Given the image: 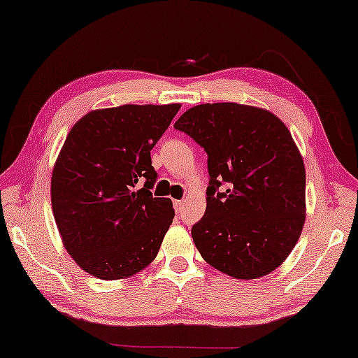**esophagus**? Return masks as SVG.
I'll return each instance as SVG.
<instances>
[{
  "mask_svg": "<svg viewBox=\"0 0 358 358\" xmlns=\"http://www.w3.org/2000/svg\"><path fill=\"white\" fill-rule=\"evenodd\" d=\"M173 206H175V210H177V213H180V210L183 209V206H185V201H180V199L173 201Z\"/></svg>",
  "mask_w": 358,
  "mask_h": 358,
  "instance_id": "esophagus-1",
  "label": "esophagus"
}]
</instances>
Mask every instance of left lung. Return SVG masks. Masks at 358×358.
<instances>
[{"label": "left lung", "instance_id": "left-lung-1", "mask_svg": "<svg viewBox=\"0 0 358 358\" xmlns=\"http://www.w3.org/2000/svg\"><path fill=\"white\" fill-rule=\"evenodd\" d=\"M173 127L208 154V204L191 229L203 259L235 279L273 273L306 213L305 165L290 131L268 110L234 102L196 105Z\"/></svg>", "mask_w": 358, "mask_h": 358}]
</instances>
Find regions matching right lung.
Here are the masks:
<instances>
[{
  "label": "right lung",
  "instance_id": "right-lung-1",
  "mask_svg": "<svg viewBox=\"0 0 358 358\" xmlns=\"http://www.w3.org/2000/svg\"><path fill=\"white\" fill-rule=\"evenodd\" d=\"M180 103L92 110L74 124L52 175V209L64 248L94 278H131L152 263L175 217L154 198L150 150Z\"/></svg>",
  "mask_w": 358,
  "mask_h": 358
}]
</instances>
